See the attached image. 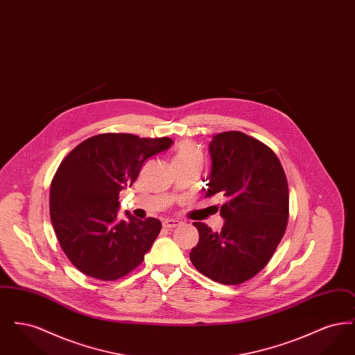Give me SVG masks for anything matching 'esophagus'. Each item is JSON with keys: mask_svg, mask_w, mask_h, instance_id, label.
Instances as JSON below:
<instances>
[{"mask_svg": "<svg viewBox=\"0 0 355 355\" xmlns=\"http://www.w3.org/2000/svg\"><path fill=\"white\" fill-rule=\"evenodd\" d=\"M182 222L178 220H173V218H169V220H164V227H166V229H173V227H177V226H180Z\"/></svg>", "mask_w": 355, "mask_h": 355, "instance_id": "obj_1", "label": "esophagus"}]
</instances>
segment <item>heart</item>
I'll use <instances>...</instances> for the list:
<instances>
[{"label":"heart","mask_w":355,"mask_h":355,"mask_svg":"<svg viewBox=\"0 0 355 355\" xmlns=\"http://www.w3.org/2000/svg\"><path fill=\"white\" fill-rule=\"evenodd\" d=\"M186 162H202V155L200 150L196 148L194 144L190 141H182L178 146L174 154L173 164L180 165V164H186Z\"/></svg>","instance_id":"b5f03b06"}]
</instances>
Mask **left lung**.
<instances>
[{
  "mask_svg": "<svg viewBox=\"0 0 355 355\" xmlns=\"http://www.w3.org/2000/svg\"><path fill=\"white\" fill-rule=\"evenodd\" d=\"M206 197L220 193L225 220L220 233L194 222L200 241L191 249L196 269L223 285H238L270 261L285 234L288 216L286 175L266 145L241 132L214 135Z\"/></svg>",
  "mask_w": 355,
  "mask_h": 355,
  "instance_id": "left-lung-1",
  "label": "left lung"
}]
</instances>
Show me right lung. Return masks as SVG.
Returning <instances> with one entry per match:
<instances>
[{
    "mask_svg": "<svg viewBox=\"0 0 355 355\" xmlns=\"http://www.w3.org/2000/svg\"><path fill=\"white\" fill-rule=\"evenodd\" d=\"M173 139L94 135L65 157L51 186V220L70 262L85 275L114 281L135 269L161 232L155 218L119 220V191Z\"/></svg>",
    "mask_w": 355,
    "mask_h": 355,
    "instance_id": "obj_1",
    "label": "right lung"
}]
</instances>
